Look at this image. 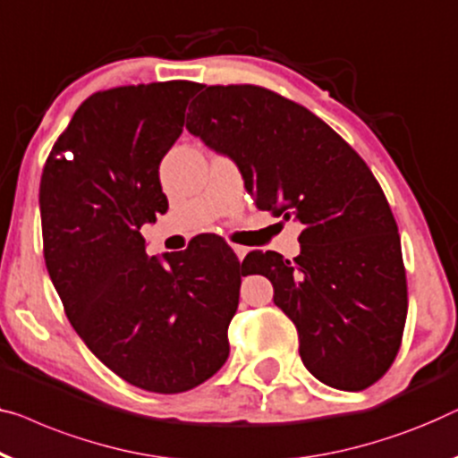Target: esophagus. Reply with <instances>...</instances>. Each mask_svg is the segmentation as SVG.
<instances>
[{"label": "esophagus", "mask_w": 458, "mask_h": 458, "mask_svg": "<svg viewBox=\"0 0 458 458\" xmlns=\"http://www.w3.org/2000/svg\"><path fill=\"white\" fill-rule=\"evenodd\" d=\"M233 251H235V256L240 258V260H243L245 254H248V248H245V245H233Z\"/></svg>", "instance_id": "34e87169"}]
</instances>
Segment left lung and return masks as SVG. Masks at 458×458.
<instances>
[{
	"label": "left lung",
	"instance_id": "left-lung-1",
	"mask_svg": "<svg viewBox=\"0 0 458 458\" xmlns=\"http://www.w3.org/2000/svg\"><path fill=\"white\" fill-rule=\"evenodd\" d=\"M190 134L233 158L256 207L303 225L301 251H250L243 267L275 287L311 376L363 390L388 372L407 318L401 237L366 161L301 105L254 84L207 86Z\"/></svg>",
	"mask_w": 458,
	"mask_h": 458
}]
</instances>
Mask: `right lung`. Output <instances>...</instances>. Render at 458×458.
Here are the masks:
<instances>
[{"instance_id": "1", "label": "right lung", "mask_w": 458, "mask_h": 458, "mask_svg": "<svg viewBox=\"0 0 458 458\" xmlns=\"http://www.w3.org/2000/svg\"><path fill=\"white\" fill-rule=\"evenodd\" d=\"M198 89L171 81L90 95L53 144L38 191L45 264L72 327L111 372L161 394L223 368L248 275L215 237L161 262L140 233L169 208L158 165Z\"/></svg>"}]
</instances>
